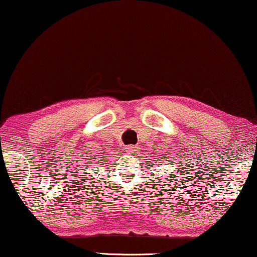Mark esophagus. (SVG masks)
Returning <instances> with one entry per match:
<instances>
[{
	"label": "esophagus",
	"mask_w": 257,
	"mask_h": 257,
	"mask_svg": "<svg viewBox=\"0 0 257 257\" xmlns=\"http://www.w3.org/2000/svg\"><path fill=\"white\" fill-rule=\"evenodd\" d=\"M136 150V147L135 145H128L127 148H125V152L128 153V155H133V153H135Z\"/></svg>",
	"instance_id": "34e87169"
}]
</instances>
